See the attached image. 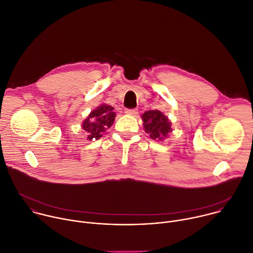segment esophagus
I'll list each match as a JSON object with an SVG mask.
<instances>
[{"label":"esophagus","mask_w":253,"mask_h":253,"mask_svg":"<svg viewBox=\"0 0 253 253\" xmlns=\"http://www.w3.org/2000/svg\"><path fill=\"white\" fill-rule=\"evenodd\" d=\"M125 113L130 116H136L138 114V110L137 109H126Z\"/></svg>","instance_id":"1"}]
</instances>
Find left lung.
<instances>
[{
  "label": "left lung",
  "instance_id": "left-lung-1",
  "mask_svg": "<svg viewBox=\"0 0 253 253\" xmlns=\"http://www.w3.org/2000/svg\"><path fill=\"white\" fill-rule=\"evenodd\" d=\"M143 121V128L150 138L155 141H163L168 138L172 131L171 122L159 110H149L141 116Z\"/></svg>",
  "mask_w": 253,
  "mask_h": 253
}]
</instances>
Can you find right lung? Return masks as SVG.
<instances>
[{"label": "right lung", "mask_w": 253, "mask_h": 253, "mask_svg": "<svg viewBox=\"0 0 253 253\" xmlns=\"http://www.w3.org/2000/svg\"><path fill=\"white\" fill-rule=\"evenodd\" d=\"M116 117L114 108L108 104H101L90 112L82 123V128L88 133V140H98L104 132L110 128Z\"/></svg>", "instance_id": "1"}]
</instances>
